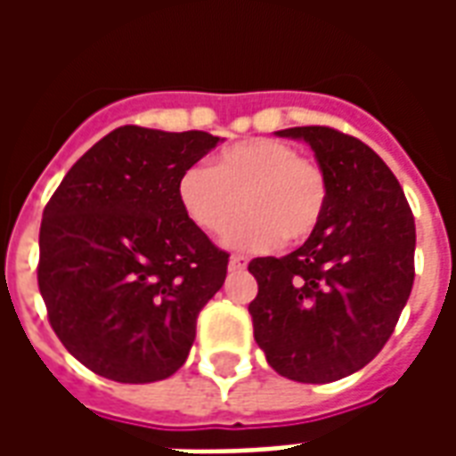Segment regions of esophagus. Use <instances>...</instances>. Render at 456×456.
Wrapping results in <instances>:
<instances>
[{
    "instance_id": "obj_1",
    "label": "esophagus",
    "mask_w": 456,
    "mask_h": 456,
    "mask_svg": "<svg viewBox=\"0 0 456 456\" xmlns=\"http://www.w3.org/2000/svg\"><path fill=\"white\" fill-rule=\"evenodd\" d=\"M247 264V256H241V254H234V256L229 258V268H232V271H244Z\"/></svg>"
}]
</instances>
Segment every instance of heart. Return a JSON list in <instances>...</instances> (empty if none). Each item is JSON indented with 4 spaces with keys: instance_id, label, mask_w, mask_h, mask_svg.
I'll use <instances>...</instances> for the list:
<instances>
[{
    "instance_id": "heart-1",
    "label": "heart",
    "mask_w": 456,
    "mask_h": 456,
    "mask_svg": "<svg viewBox=\"0 0 456 456\" xmlns=\"http://www.w3.org/2000/svg\"><path fill=\"white\" fill-rule=\"evenodd\" d=\"M327 192L320 163L278 139L237 141L209 168L190 166L178 180L180 208L205 234H222L244 209L247 217L229 232L227 244L247 251L313 237L325 217Z\"/></svg>"
}]
</instances>
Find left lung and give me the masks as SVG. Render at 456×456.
I'll return each mask as SVG.
<instances>
[{
    "label": "left lung",
    "mask_w": 456,
    "mask_h": 456,
    "mask_svg": "<svg viewBox=\"0 0 456 456\" xmlns=\"http://www.w3.org/2000/svg\"><path fill=\"white\" fill-rule=\"evenodd\" d=\"M327 175L325 217L288 256L254 258V339L281 376L330 383L381 352L415 278V219L391 168L363 141L293 126Z\"/></svg>",
    "instance_id": "left-lung-1"
}]
</instances>
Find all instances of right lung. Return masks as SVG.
<instances>
[{
	"label": "right lung",
	"instance_id": "obj_1",
	"mask_svg": "<svg viewBox=\"0 0 456 456\" xmlns=\"http://www.w3.org/2000/svg\"><path fill=\"white\" fill-rule=\"evenodd\" d=\"M208 131L119 126L68 170L38 234V290L58 339L119 383L185 363L229 254L183 212L180 175L215 149Z\"/></svg>",
	"mask_w": 456,
	"mask_h": 456
}]
</instances>
